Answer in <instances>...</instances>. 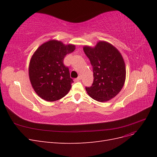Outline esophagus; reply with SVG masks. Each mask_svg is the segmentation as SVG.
Here are the masks:
<instances>
[{"label": "esophagus", "mask_w": 157, "mask_h": 157, "mask_svg": "<svg viewBox=\"0 0 157 157\" xmlns=\"http://www.w3.org/2000/svg\"><path fill=\"white\" fill-rule=\"evenodd\" d=\"M80 79H81V77H80V76H79V77H78L77 78L75 79V82H78V81H79V80H80Z\"/></svg>", "instance_id": "34e87169"}]
</instances>
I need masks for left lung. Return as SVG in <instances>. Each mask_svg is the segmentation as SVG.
<instances>
[{
  "label": "left lung",
  "instance_id": "obj_1",
  "mask_svg": "<svg viewBox=\"0 0 157 157\" xmlns=\"http://www.w3.org/2000/svg\"><path fill=\"white\" fill-rule=\"evenodd\" d=\"M92 66L94 81L86 87L89 96L98 101H107L115 97L124 86V61L120 52L107 42H99L94 48L84 47Z\"/></svg>",
  "mask_w": 157,
  "mask_h": 157
}]
</instances>
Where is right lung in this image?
Instances as JSON below:
<instances>
[{
    "label": "right lung",
    "instance_id": "add662e5",
    "mask_svg": "<svg viewBox=\"0 0 157 157\" xmlns=\"http://www.w3.org/2000/svg\"><path fill=\"white\" fill-rule=\"evenodd\" d=\"M75 48V45L65 46L60 41L50 40L42 44L32 56L29 68L30 81L42 99L54 101L69 92L73 80L63 60Z\"/></svg>",
    "mask_w": 157,
    "mask_h": 157
}]
</instances>
